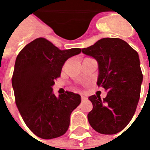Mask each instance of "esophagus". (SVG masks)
<instances>
[{
	"label": "esophagus",
	"mask_w": 150,
	"mask_h": 150,
	"mask_svg": "<svg viewBox=\"0 0 150 150\" xmlns=\"http://www.w3.org/2000/svg\"><path fill=\"white\" fill-rule=\"evenodd\" d=\"M81 99H82V102H84V101H86V100H88V99H87L86 97H85V96H82V97H81Z\"/></svg>",
	"instance_id": "34e87169"
}]
</instances>
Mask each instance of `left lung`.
Listing matches in <instances>:
<instances>
[{
    "label": "left lung",
    "mask_w": 150,
    "mask_h": 150,
    "mask_svg": "<svg viewBox=\"0 0 150 150\" xmlns=\"http://www.w3.org/2000/svg\"><path fill=\"white\" fill-rule=\"evenodd\" d=\"M82 52L97 61V85L107 91L103 100L98 95L89 97L93 107L87 116L89 125L100 134H116L130 122L139 100L142 73L139 54L119 38H103Z\"/></svg>",
    "instance_id": "1"
}]
</instances>
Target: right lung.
I'll list each match as a JSON object with an SVG mask.
<instances>
[{"label": "right lung", "instance_id": "add662e5", "mask_svg": "<svg viewBox=\"0 0 150 150\" xmlns=\"http://www.w3.org/2000/svg\"><path fill=\"white\" fill-rule=\"evenodd\" d=\"M81 51L80 48L61 50L40 37L18 54L11 79L15 103L27 127L41 139L63 135L71 112L81 103L79 94L66 91L57 97L52 89L64 62Z\"/></svg>", "mask_w": 150, "mask_h": 150}]
</instances>
